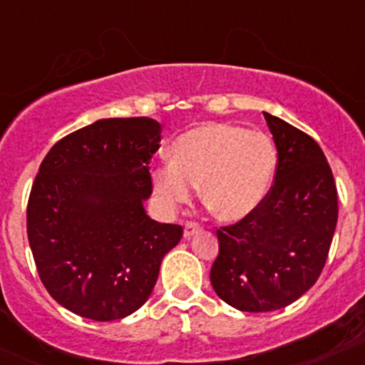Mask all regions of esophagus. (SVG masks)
Returning a JSON list of instances; mask_svg holds the SVG:
<instances>
[{
  "label": "esophagus",
  "instance_id": "1",
  "mask_svg": "<svg viewBox=\"0 0 365 365\" xmlns=\"http://www.w3.org/2000/svg\"><path fill=\"white\" fill-rule=\"evenodd\" d=\"M200 228V223H197V221H186V223H184V237H191V235L197 234Z\"/></svg>",
  "mask_w": 365,
  "mask_h": 365
}]
</instances>
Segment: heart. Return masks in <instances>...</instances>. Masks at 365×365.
I'll return each instance as SVG.
<instances>
[{"label":"heart","instance_id":"b5f03b06","mask_svg":"<svg viewBox=\"0 0 365 365\" xmlns=\"http://www.w3.org/2000/svg\"><path fill=\"white\" fill-rule=\"evenodd\" d=\"M277 151L262 131L207 123L172 144V163L153 172L156 193L168 204L193 197L202 184L207 209L223 221H240L264 204L274 182Z\"/></svg>","mask_w":365,"mask_h":365}]
</instances>
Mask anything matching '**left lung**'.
<instances>
[{
    "mask_svg": "<svg viewBox=\"0 0 365 365\" xmlns=\"http://www.w3.org/2000/svg\"><path fill=\"white\" fill-rule=\"evenodd\" d=\"M277 149L269 195L253 214L216 230L220 253L210 283L247 313L295 302L320 277L337 223V190L313 137L264 112Z\"/></svg>",
    "mask_w": 365,
    "mask_h": 365,
    "instance_id": "8db88e82",
    "label": "left lung"
}]
</instances>
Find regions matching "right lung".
Returning <instances> with one entry per match:
<instances>
[{
    "mask_svg": "<svg viewBox=\"0 0 365 365\" xmlns=\"http://www.w3.org/2000/svg\"><path fill=\"white\" fill-rule=\"evenodd\" d=\"M161 126L151 118L100 119L66 135L43 158L26 223L45 290L63 307L96 322L144 306L161 260L182 237L142 202Z\"/></svg>",
    "mask_w": 365,
    "mask_h": 365,
    "instance_id": "obj_1",
    "label": "right lung"
}]
</instances>
